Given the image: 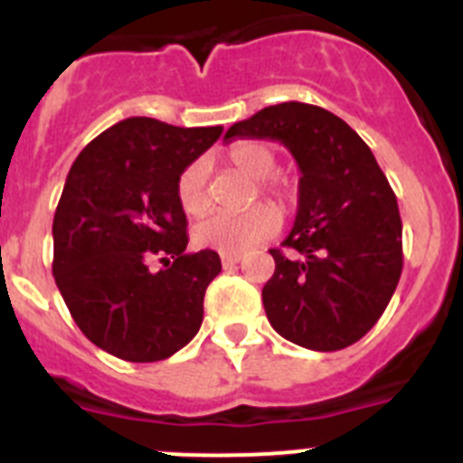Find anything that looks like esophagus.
Instances as JSON below:
<instances>
[{
	"instance_id": "obj_1",
	"label": "esophagus",
	"mask_w": 463,
	"mask_h": 463,
	"mask_svg": "<svg viewBox=\"0 0 463 463\" xmlns=\"http://www.w3.org/2000/svg\"><path fill=\"white\" fill-rule=\"evenodd\" d=\"M239 261H241V255H222V267H224V269L236 267Z\"/></svg>"
}]
</instances>
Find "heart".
Instances as JSON below:
<instances>
[{
    "label": "heart",
    "mask_w": 463,
    "mask_h": 463,
    "mask_svg": "<svg viewBox=\"0 0 463 463\" xmlns=\"http://www.w3.org/2000/svg\"><path fill=\"white\" fill-rule=\"evenodd\" d=\"M232 169L257 181L261 194L289 206L297 199V183L276 174L278 153L267 141H241L227 155ZM175 196L187 215H202L211 206L206 159H194L178 175ZM280 229V213L271 203H257L243 213H213L196 224L192 239L196 245L222 255H241L271 239Z\"/></svg>",
    "instance_id": "heart-1"
}]
</instances>
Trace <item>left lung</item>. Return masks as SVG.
<instances>
[{
  "mask_svg": "<svg viewBox=\"0 0 463 463\" xmlns=\"http://www.w3.org/2000/svg\"><path fill=\"white\" fill-rule=\"evenodd\" d=\"M224 138H276L301 169L285 250H269L276 271L261 301L271 326L317 353L357 343L384 313L403 269L399 203L371 148L341 118L301 101L267 106Z\"/></svg>",
  "mask_w": 463,
  "mask_h": 463,
  "instance_id": "left-lung-1",
  "label": "left lung"
}]
</instances>
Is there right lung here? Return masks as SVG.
<instances>
[{"instance_id": "obj_1", "label": "right lung", "mask_w": 463, "mask_h": 463, "mask_svg": "<svg viewBox=\"0 0 463 463\" xmlns=\"http://www.w3.org/2000/svg\"><path fill=\"white\" fill-rule=\"evenodd\" d=\"M222 127L127 118L76 157L52 220V276L85 336L125 362H159L203 320V294L222 271L215 250L185 255L178 175ZM165 264L149 271V261Z\"/></svg>"}]
</instances>
